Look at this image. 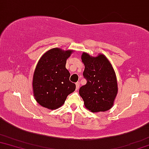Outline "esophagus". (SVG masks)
<instances>
[{
    "mask_svg": "<svg viewBox=\"0 0 149 149\" xmlns=\"http://www.w3.org/2000/svg\"><path fill=\"white\" fill-rule=\"evenodd\" d=\"M76 90H78L79 87H80V82H77L76 83Z\"/></svg>",
    "mask_w": 149,
    "mask_h": 149,
    "instance_id": "1",
    "label": "esophagus"
}]
</instances>
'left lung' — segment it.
I'll list each match as a JSON object with an SVG mask.
<instances>
[{"mask_svg": "<svg viewBox=\"0 0 149 149\" xmlns=\"http://www.w3.org/2000/svg\"><path fill=\"white\" fill-rule=\"evenodd\" d=\"M83 76L86 84L79 89L84 106L93 113L106 111L113 107L118 93L116 73L111 64L103 54L93 57L82 53Z\"/></svg>", "mask_w": 149, "mask_h": 149, "instance_id": "8db88e82", "label": "left lung"}]
</instances>
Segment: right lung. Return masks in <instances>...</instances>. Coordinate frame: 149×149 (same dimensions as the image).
<instances>
[{
  "instance_id": "obj_1",
  "label": "right lung",
  "mask_w": 149,
  "mask_h": 149,
  "mask_svg": "<svg viewBox=\"0 0 149 149\" xmlns=\"http://www.w3.org/2000/svg\"><path fill=\"white\" fill-rule=\"evenodd\" d=\"M72 52L73 50L54 48L39 60L32 85L36 100L42 107L52 110L59 108L67 95L76 89V84L69 81L70 73L65 67L67 59Z\"/></svg>"
}]
</instances>
